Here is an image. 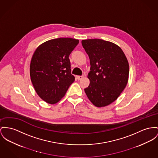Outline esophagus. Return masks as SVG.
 Here are the masks:
<instances>
[{"label": "esophagus", "instance_id": "esophagus-1", "mask_svg": "<svg viewBox=\"0 0 158 158\" xmlns=\"http://www.w3.org/2000/svg\"><path fill=\"white\" fill-rule=\"evenodd\" d=\"M83 77H84V76H83V75H80V76H77V79H78V80H82Z\"/></svg>", "mask_w": 158, "mask_h": 158}]
</instances>
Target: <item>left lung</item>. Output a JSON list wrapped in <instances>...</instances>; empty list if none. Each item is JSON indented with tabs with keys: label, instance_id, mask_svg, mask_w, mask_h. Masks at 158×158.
Instances as JSON below:
<instances>
[{
	"label": "left lung",
	"instance_id": "left-lung-1",
	"mask_svg": "<svg viewBox=\"0 0 158 158\" xmlns=\"http://www.w3.org/2000/svg\"><path fill=\"white\" fill-rule=\"evenodd\" d=\"M82 45L90 59L89 85L84 89L98 107L115 101L127 83L129 68L125 54L113 42L100 39L85 40Z\"/></svg>",
	"mask_w": 158,
	"mask_h": 158
}]
</instances>
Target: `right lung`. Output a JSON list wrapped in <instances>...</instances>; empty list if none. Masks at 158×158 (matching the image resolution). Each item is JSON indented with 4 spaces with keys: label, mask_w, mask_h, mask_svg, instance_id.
<instances>
[{
    "label": "right lung",
    "mask_w": 158,
    "mask_h": 158,
    "mask_svg": "<svg viewBox=\"0 0 158 158\" xmlns=\"http://www.w3.org/2000/svg\"><path fill=\"white\" fill-rule=\"evenodd\" d=\"M78 43L70 38L53 39L40 45L33 54L31 79L36 92L46 102H58L75 81L69 56Z\"/></svg>",
    "instance_id": "add662e5"
}]
</instances>
